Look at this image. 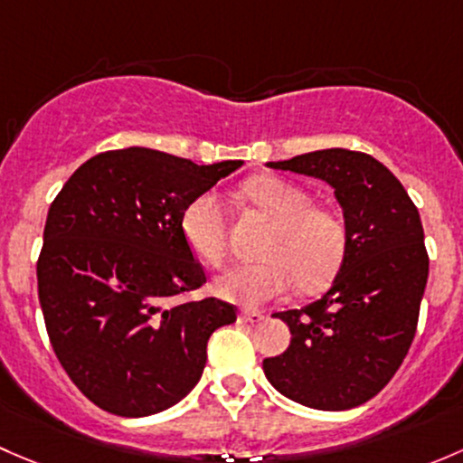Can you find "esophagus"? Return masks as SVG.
Masks as SVG:
<instances>
[{
  "label": "esophagus",
  "mask_w": 463,
  "mask_h": 463,
  "mask_svg": "<svg viewBox=\"0 0 463 463\" xmlns=\"http://www.w3.org/2000/svg\"><path fill=\"white\" fill-rule=\"evenodd\" d=\"M238 321H241V323H251V326H256V323H263L265 321V314L256 312V309H242V312L238 314Z\"/></svg>",
  "instance_id": "1"
}]
</instances>
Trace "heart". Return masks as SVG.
<instances>
[{"label": "heart", "mask_w": 463, "mask_h": 463, "mask_svg": "<svg viewBox=\"0 0 463 463\" xmlns=\"http://www.w3.org/2000/svg\"><path fill=\"white\" fill-rule=\"evenodd\" d=\"M245 198L276 222L263 263H236L213 280L225 301L256 307L285 297L294 283L305 292L326 288L341 267L347 230L336 212L314 204L312 194L280 178H256L245 184ZM184 242L198 259L216 265L227 250V218L216 194H200L180 216Z\"/></svg>", "instance_id": "heart-1"}]
</instances>
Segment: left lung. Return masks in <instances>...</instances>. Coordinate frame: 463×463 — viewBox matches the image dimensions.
<instances>
[{"instance_id": "8db88e82", "label": "left lung", "mask_w": 463, "mask_h": 463, "mask_svg": "<svg viewBox=\"0 0 463 463\" xmlns=\"http://www.w3.org/2000/svg\"><path fill=\"white\" fill-rule=\"evenodd\" d=\"M267 166L335 189L347 250L318 301L274 314L292 341L263 361V373L301 406L356 408L385 388L414 338L428 280L421 218L392 171L361 151L323 149Z\"/></svg>"}]
</instances>
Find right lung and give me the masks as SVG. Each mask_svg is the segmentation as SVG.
Segmentation results:
<instances>
[{
  "label": "right lung",
  "instance_id": "right-lung-1",
  "mask_svg": "<svg viewBox=\"0 0 463 463\" xmlns=\"http://www.w3.org/2000/svg\"><path fill=\"white\" fill-rule=\"evenodd\" d=\"M238 166L128 146L93 156L57 194L37 292L61 368L95 406L149 417L196 388L209 336L236 309L218 298L178 303L207 280L180 216Z\"/></svg>",
  "mask_w": 463,
  "mask_h": 463
}]
</instances>
